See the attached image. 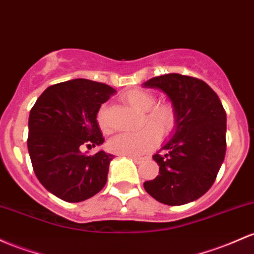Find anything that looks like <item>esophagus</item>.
<instances>
[{
	"label": "esophagus",
	"instance_id": "obj_1",
	"mask_svg": "<svg viewBox=\"0 0 254 254\" xmlns=\"http://www.w3.org/2000/svg\"><path fill=\"white\" fill-rule=\"evenodd\" d=\"M129 159H131L133 163H136V164H141L142 161L144 160L143 158H140V157H129Z\"/></svg>",
	"mask_w": 254,
	"mask_h": 254
}]
</instances>
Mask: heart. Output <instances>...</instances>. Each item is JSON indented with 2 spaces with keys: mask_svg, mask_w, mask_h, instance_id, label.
Returning <instances> with one entry per match:
<instances>
[{
  "mask_svg": "<svg viewBox=\"0 0 254 254\" xmlns=\"http://www.w3.org/2000/svg\"><path fill=\"white\" fill-rule=\"evenodd\" d=\"M122 100L135 110L142 112L141 130L117 135L108 141V148L121 155H140L154 148L157 143V133L166 137L177 127L178 113L174 104L168 101L157 102L154 94L144 89H131L125 91ZM96 122L104 132H110L108 110L101 106L96 113Z\"/></svg>",
  "mask_w": 254,
  "mask_h": 254,
  "instance_id": "heart-1",
  "label": "heart"
}]
</instances>
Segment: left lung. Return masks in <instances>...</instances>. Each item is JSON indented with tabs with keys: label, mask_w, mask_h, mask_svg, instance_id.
Returning <instances> with one entry per match:
<instances>
[{
	"label": "left lung",
	"mask_w": 254,
	"mask_h": 254,
	"mask_svg": "<svg viewBox=\"0 0 254 254\" xmlns=\"http://www.w3.org/2000/svg\"><path fill=\"white\" fill-rule=\"evenodd\" d=\"M147 88L170 97L178 113L174 137L153 159L159 175L144 189L159 202L188 204L212 187L227 149V114L218 95L204 80L180 73L150 78Z\"/></svg>",
	"instance_id": "obj_1"
}]
</instances>
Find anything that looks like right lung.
Listing matches in <instances>:
<instances>
[{
  "label": "right lung",
  "mask_w": 254,
  "mask_h": 254,
  "mask_svg": "<svg viewBox=\"0 0 254 254\" xmlns=\"http://www.w3.org/2000/svg\"><path fill=\"white\" fill-rule=\"evenodd\" d=\"M114 89L89 79H72L48 86L30 111L27 148L42 186L67 202L84 201L107 182L112 154L100 150L105 138L96 122L101 104Z\"/></svg>",
  "instance_id": "right-lung-1"
}]
</instances>
